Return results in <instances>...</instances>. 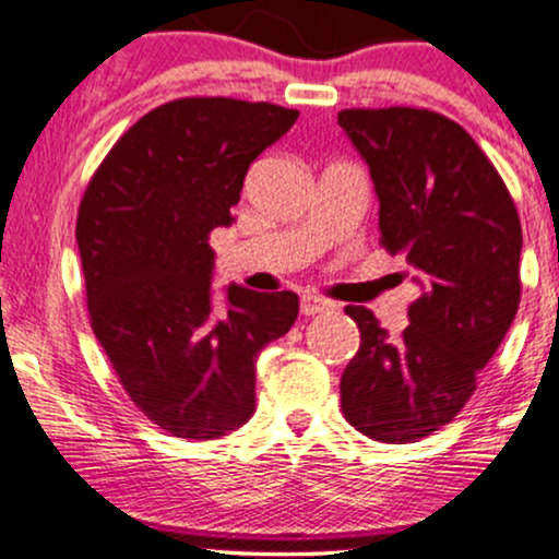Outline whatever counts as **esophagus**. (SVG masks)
<instances>
[{
  "label": "esophagus",
  "instance_id": "1",
  "mask_svg": "<svg viewBox=\"0 0 559 559\" xmlns=\"http://www.w3.org/2000/svg\"><path fill=\"white\" fill-rule=\"evenodd\" d=\"M333 301H329V299H323V297H312V294H305V297H301V312H305V316H318V312H329V310H333Z\"/></svg>",
  "mask_w": 559,
  "mask_h": 559
}]
</instances>
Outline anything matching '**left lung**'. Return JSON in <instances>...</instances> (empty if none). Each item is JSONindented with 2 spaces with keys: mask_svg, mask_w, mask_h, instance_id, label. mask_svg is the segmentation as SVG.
<instances>
[{
  "mask_svg": "<svg viewBox=\"0 0 559 559\" xmlns=\"http://www.w3.org/2000/svg\"><path fill=\"white\" fill-rule=\"evenodd\" d=\"M338 126L370 170L383 247L407 258L420 288L400 338L368 307H346L360 349L342 409L373 441L413 444L465 407L515 320L521 217L489 157L444 115L342 110Z\"/></svg>",
  "mask_w": 559,
  "mask_h": 559,
  "instance_id": "8db88e82",
  "label": "left lung"
}]
</instances>
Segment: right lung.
Listing matches in <instances>:
<instances>
[{
    "label": "right lung",
    "instance_id": "obj_1",
    "mask_svg": "<svg viewBox=\"0 0 559 559\" xmlns=\"http://www.w3.org/2000/svg\"><path fill=\"white\" fill-rule=\"evenodd\" d=\"M297 118L226 96L168 102L128 128L81 199L92 329L133 404L178 439H221L252 418L258 355L299 316L294 292L228 284L215 301L210 247L249 165Z\"/></svg>",
    "mask_w": 559,
    "mask_h": 559
}]
</instances>
